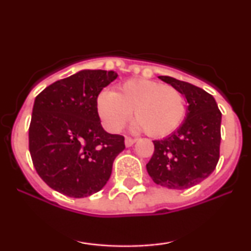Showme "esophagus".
<instances>
[{"label": "esophagus", "instance_id": "34e87169", "mask_svg": "<svg viewBox=\"0 0 251 251\" xmlns=\"http://www.w3.org/2000/svg\"><path fill=\"white\" fill-rule=\"evenodd\" d=\"M135 143V139H133V138H129V137H126L125 138V145L126 148H131L132 145Z\"/></svg>", "mask_w": 251, "mask_h": 251}]
</instances>
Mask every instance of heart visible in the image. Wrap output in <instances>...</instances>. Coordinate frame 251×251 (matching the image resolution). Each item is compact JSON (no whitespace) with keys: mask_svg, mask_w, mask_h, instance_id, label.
Here are the masks:
<instances>
[{"mask_svg":"<svg viewBox=\"0 0 251 251\" xmlns=\"http://www.w3.org/2000/svg\"><path fill=\"white\" fill-rule=\"evenodd\" d=\"M97 109L106 128L118 132L128 120L131 112L137 120L134 127L153 138L175 132L186 116L183 94L172 86L148 79H131L117 92L103 91L98 96Z\"/></svg>","mask_w":251,"mask_h":251,"instance_id":"1","label":"heart"}]
</instances>
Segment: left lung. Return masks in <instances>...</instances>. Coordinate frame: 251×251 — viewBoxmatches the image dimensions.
Returning a JSON list of instances; mask_svg holds the SVG:
<instances>
[{
	"label": "left lung",
	"instance_id": "obj_1",
	"mask_svg": "<svg viewBox=\"0 0 251 251\" xmlns=\"http://www.w3.org/2000/svg\"><path fill=\"white\" fill-rule=\"evenodd\" d=\"M185 97L184 122L169 137L154 140V152L146 164L158 185L184 190L201 183L214 172L220 159L222 113L215 98L197 86L171 76H158Z\"/></svg>",
	"mask_w": 251,
	"mask_h": 251
}]
</instances>
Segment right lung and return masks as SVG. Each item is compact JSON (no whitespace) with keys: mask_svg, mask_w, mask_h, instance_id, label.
I'll return each mask as SVG.
<instances>
[{"mask_svg":"<svg viewBox=\"0 0 251 251\" xmlns=\"http://www.w3.org/2000/svg\"><path fill=\"white\" fill-rule=\"evenodd\" d=\"M113 71L83 70L55 81L35 98L29 126L34 168L51 189L82 198L100 191L124 137L102 128L97 99L116 80Z\"/></svg>","mask_w":251,"mask_h":251,"instance_id":"add662e5","label":"right lung"}]
</instances>
